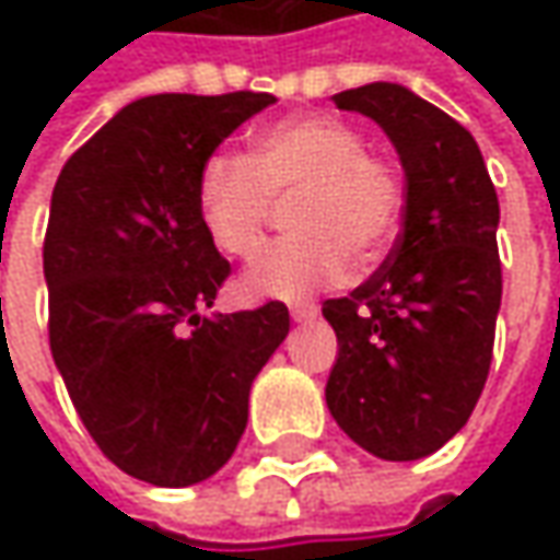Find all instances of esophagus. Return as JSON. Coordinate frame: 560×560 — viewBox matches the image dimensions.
Listing matches in <instances>:
<instances>
[{
  "mask_svg": "<svg viewBox=\"0 0 560 560\" xmlns=\"http://www.w3.org/2000/svg\"><path fill=\"white\" fill-rule=\"evenodd\" d=\"M290 314H292V320H314L317 317V305L314 302H292L290 305Z\"/></svg>",
  "mask_w": 560,
  "mask_h": 560,
  "instance_id": "obj_1",
  "label": "esophagus"
}]
</instances>
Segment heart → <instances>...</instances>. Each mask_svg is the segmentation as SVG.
Wrapping results in <instances>:
<instances>
[{
    "instance_id": "b5f03b06",
    "label": "heart",
    "mask_w": 560,
    "mask_h": 560,
    "mask_svg": "<svg viewBox=\"0 0 560 560\" xmlns=\"http://www.w3.org/2000/svg\"><path fill=\"white\" fill-rule=\"evenodd\" d=\"M287 208L292 236L273 243L246 270L243 290L258 299H302L374 268L396 246L408 186L393 159L368 152L361 130L330 115H292L265 127L246 159L214 152L196 177V214L208 243L226 258H252Z\"/></svg>"
}]
</instances>
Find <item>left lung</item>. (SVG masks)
<instances>
[{"mask_svg": "<svg viewBox=\"0 0 560 560\" xmlns=\"http://www.w3.org/2000/svg\"><path fill=\"white\" fill-rule=\"evenodd\" d=\"M334 102L386 130L408 208L371 280L324 302L339 342L327 408L371 455L415 462L462 430L489 376L502 305L499 196L477 140L411 90L368 83Z\"/></svg>", "mask_w": 560, "mask_h": 560, "instance_id": "8db88e82", "label": "left lung"}]
</instances>
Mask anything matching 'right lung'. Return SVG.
I'll return each instance as SVG.
<instances>
[{"label": "right lung", "mask_w": 560, "mask_h": 560, "mask_svg": "<svg viewBox=\"0 0 560 560\" xmlns=\"http://www.w3.org/2000/svg\"><path fill=\"white\" fill-rule=\"evenodd\" d=\"M270 93H162L65 162L43 243L49 349L102 455L152 486L221 470L248 389L290 334L283 302L205 317L230 277L196 214L202 162Z\"/></svg>", "instance_id": "add662e5"}]
</instances>
